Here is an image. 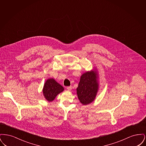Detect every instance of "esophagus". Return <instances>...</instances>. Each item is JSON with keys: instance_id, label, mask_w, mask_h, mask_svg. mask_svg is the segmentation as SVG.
Wrapping results in <instances>:
<instances>
[{"instance_id": "1", "label": "esophagus", "mask_w": 146, "mask_h": 146, "mask_svg": "<svg viewBox=\"0 0 146 146\" xmlns=\"http://www.w3.org/2000/svg\"><path fill=\"white\" fill-rule=\"evenodd\" d=\"M67 89L68 90H71L72 89V86H67Z\"/></svg>"}]
</instances>
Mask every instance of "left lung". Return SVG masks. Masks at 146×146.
Wrapping results in <instances>:
<instances>
[{
  "mask_svg": "<svg viewBox=\"0 0 146 146\" xmlns=\"http://www.w3.org/2000/svg\"><path fill=\"white\" fill-rule=\"evenodd\" d=\"M98 78L96 68L84 73L80 76L76 93L82 104H90L95 100L99 89Z\"/></svg>",
  "mask_w": 146,
  "mask_h": 146,
  "instance_id": "8db88e82",
  "label": "left lung"
}]
</instances>
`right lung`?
<instances>
[{
    "label": "right lung",
    "instance_id": "1",
    "mask_svg": "<svg viewBox=\"0 0 146 146\" xmlns=\"http://www.w3.org/2000/svg\"><path fill=\"white\" fill-rule=\"evenodd\" d=\"M64 89L62 85L57 83L54 78H49L44 83L42 94L48 102L53 101L56 97Z\"/></svg>",
    "mask_w": 146,
    "mask_h": 146
}]
</instances>
